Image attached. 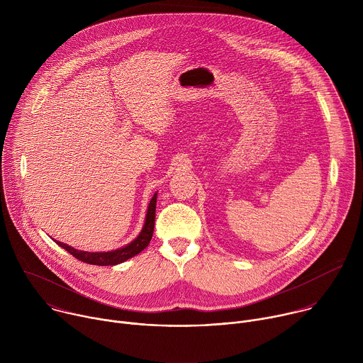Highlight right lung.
<instances>
[{"instance_id": "obj_1", "label": "right lung", "mask_w": 363, "mask_h": 363, "mask_svg": "<svg viewBox=\"0 0 363 363\" xmlns=\"http://www.w3.org/2000/svg\"><path fill=\"white\" fill-rule=\"evenodd\" d=\"M157 195L155 194L149 202L147 206V213H146V218H145V224L143 228L140 231V234L130 241L128 245L113 250V251H103V252H90V251H82V250H76L62 241H57V245H60L62 248H65L66 251H69L73 257H76L77 260L87 263V264H94V266H116L121 264L129 258L135 257L136 254H139L142 250H145L147 247V244L152 240L153 235V227H155V208H157Z\"/></svg>"}]
</instances>
